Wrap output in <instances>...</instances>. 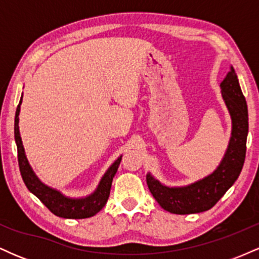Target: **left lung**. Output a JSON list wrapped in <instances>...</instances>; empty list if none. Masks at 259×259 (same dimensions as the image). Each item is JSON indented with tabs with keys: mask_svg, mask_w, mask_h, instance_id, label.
Wrapping results in <instances>:
<instances>
[{
	"mask_svg": "<svg viewBox=\"0 0 259 259\" xmlns=\"http://www.w3.org/2000/svg\"><path fill=\"white\" fill-rule=\"evenodd\" d=\"M223 101L231 118V135L219 165L210 174L185 186H167L148 171L146 181L154 200L174 214H194L210 209L241 173L248 134L247 103L234 68L221 82Z\"/></svg>",
	"mask_w": 259,
	"mask_h": 259,
	"instance_id": "left-lung-1",
	"label": "left lung"
}]
</instances>
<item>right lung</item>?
<instances>
[{"label":"right lung","mask_w":259,"mask_h":259,"mask_svg":"<svg viewBox=\"0 0 259 259\" xmlns=\"http://www.w3.org/2000/svg\"><path fill=\"white\" fill-rule=\"evenodd\" d=\"M23 101V94L20 97L19 105L17 107L16 118H14V140H16L18 150V163H19L20 174L24 180L26 187L31 194H34L42 203L49 208L55 215L67 219H84L90 218L100 212L109 197L113 178L117 173L121 162V156L107 169V171L101 178L99 185L94 192L85 197H69L62 194L57 189L46 185L38 179V177L32 170L30 163L26 158L24 146L19 132V113L20 105Z\"/></svg>","instance_id":"add662e5"}]
</instances>
